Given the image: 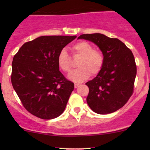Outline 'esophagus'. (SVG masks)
<instances>
[{
    "mask_svg": "<svg viewBox=\"0 0 150 150\" xmlns=\"http://www.w3.org/2000/svg\"><path fill=\"white\" fill-rule=\"evenodd\" d=\"M80 86V85H79V84H75L74 85V87H75V88H77V87H79Z\"/></svg>",
    "mask_w": 150,
    "mask_h": 150,
    "instance_id": "34e87169",
    "label": "esophagus"
}]
</instances>
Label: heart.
Listing matches in <instances>:
<instances>
[{"instance_id":"1","label":"heart","mask_w":150,"mask_h":150,"mask_svg":"<svg viewBox=\"0 0 150 150\" xmlns=\"http://www.w3.org/2000/svg\"><path fill=\"white\" fill-rule=\"evenodd\" d=\"M75 56L81 57L77 63L79 68L73 70L68 75V79L74 82H82L92 75H97L104 65V56L100 51L94 50L92 44L87 42H80L73 47ZM57 63L61 70L68 73L72 66L70 57L66 49H63L58 53Z\"/></svg>"}]
</instances>
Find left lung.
Listing matches in <instances>:
<instances>
[{
  "label": "left lung",
  "instance_id": "1",
  "mask_svg": "<svg viewBox=\"0 0 150 150\" xmlns=\"http://www.w3.org/2000/svg\"><path fill=\"white\" fill-rule=\"evenodd\" d=\"M78 39L95 44L104 59L97 77L85 84L89 89L87 104L99 114L115 112L126 104L133 92L137 74L133 54L119 39L102 34H82Z\"/></svg>",
  "mask_w": 150,
  "mask_h": 150
}]
</instances>
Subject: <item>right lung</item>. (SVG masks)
Masks as SVG:
<instances>
[{
    "mask_svg": "<svg viewBox=\"0 0 150 150\" xmlns=\"http://www.w3.org/2000/svg\"><path fill=\"white\" fill-rule=\"evenodd\" d=\"M76 36H42L26 42L12 63L13 88L27 111L42 119L64 111L74 83L59 71V51Z\"/></svg>",
    "mask_w": 150,
    "mask_h": 150,
    "instance_id": "add662e5",
    "label": "right lung"
}]
</instances>
